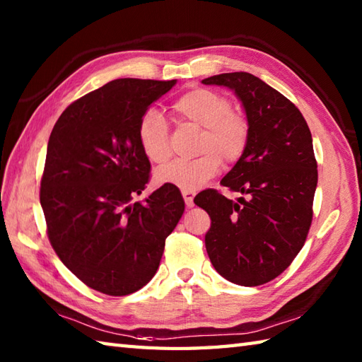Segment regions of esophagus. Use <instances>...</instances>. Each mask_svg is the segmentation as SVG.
<instances>
[{
	"label": "esophagus",
	"instance_id": "esophagus-1",
	"mask_svg": "<svg viewBox=\"0 0 362 362\" xmlns=\"http://www.w3.org/2000/svg\"><path fill=\"white\" fill-rule=\"evenodd\" d=\"M182 196H183V199H185V204H187V206L188 209H193L194 206V193L193 191H182Z\"/></svg>",
	"mask_w": 362,
	"mask_h": 362
}]
</instances>
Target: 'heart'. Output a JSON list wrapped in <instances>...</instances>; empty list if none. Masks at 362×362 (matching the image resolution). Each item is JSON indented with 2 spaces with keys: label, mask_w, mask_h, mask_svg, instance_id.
Masks as SVG:
<instances>
[{
  "label": "heart",
  "mask_w": 362,
  "mask_h": 362,
  "mask_svg": "<svg viewBox=\"0 0 362 362\" xmlns=\"http://www.w3.org/2000/svg\"><path fill=\"white\" fill-rule=\"evenodd\" d=\"M182 119L204 127L199 149L204 152L193 160H175L156 173V180L182 191H196L219 173L221 158L232 163L243 156L249 141V122L232 112L228 99L209 88H193L173 105ZM138 141L152 163H165L169 151V127L158 110L146 112L138 124Z\"/></svg>",
  "instance_id": "obj_1"
}]
</instances>
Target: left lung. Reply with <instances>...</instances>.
I'll return each mask as SVG.
<instances>
[{
  "label": "left lung",
  "mask_w": 362,
  "mask_h": 362,
  "mask_svg": "<svg viewBox=\"0 0 362 362\" xmlns=\"http://www.w3.org/2000/svg\"><path fill=\"white\" fill-rule=\"evenodd\" d=\"M202 83L235 91L249 122L245 151L221 180L247 199L216 189L194 197L211 219L206 253L226 280L258 286L292 263L308 235L317 187L311 132L297 107L257 76L224 73Z\"/></svg>",
  "instance_id": "8db88e82"
}]
</instances>
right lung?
<instances>
[{
	"label": "right lung",
	"instance_id": "add662e5",
	"mask_svg": "<svg viewBox=\"0 0 362 362\" xmlns=\"http://www.w3.org/2000/svg\"><path fill=\"white\" fill-rule=\"evenodd\" d=\"M175 82L115 79L68 105L49 136L40 188L48 238L81 281L107 296L151 281L185 210L173 185L132 202L151 171L138 124Z\"/></svg>",
	"mask_w": 362,
	"mask_h": 362
}]
</instances>
